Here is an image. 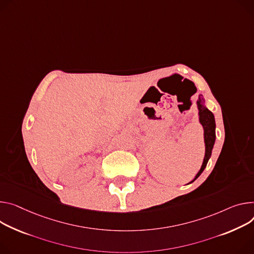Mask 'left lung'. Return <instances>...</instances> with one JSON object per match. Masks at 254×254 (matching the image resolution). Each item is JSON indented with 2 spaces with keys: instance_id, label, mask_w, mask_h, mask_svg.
Instances as JSON below:
<instances>
[{
  "instance_id": "obj_1",
  "label": "left lung",
  "mask_w": 254,
  "mask_h": 254,
  "mask_svg": "<svg viewBox=\"0 0 254 254\" xmlns=\"http://www.w3.org/2000/svg\"><path fill=\"white\" fill-rule=\"evenodd\" d=\"M196 107L198 110V112H197L198 122L201 125L202 129H203V141H204L205 151H204V157H203L201 167H200L199 171L197 172V174L195 175V177L193 178V180L190 183H192L195 179H197L198 176L202 173V171L206 167V164H207V162H209V160L212 156V151H213L215 141H216L215 117H214L213 112L206 108L202 95H198V98L196 100Z\"/></svg>"
}]
</instances>
